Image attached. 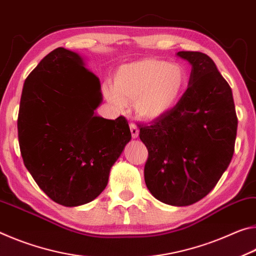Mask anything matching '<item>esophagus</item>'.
Listing matches in <instances>:
<instances>
[{
  "label": "esophagus",
  "instance_id": "34e87169",
  "mask_svg": "<svg viewBox=\"0 0 256 256\" xmlns=\"http://www.w3.org/2000/svg\"><path fill=\"white\" fill-rule=\"evenodd\" d=\"M130 132L132 138H137L138 135H140V130H138L137 126L135 124H130Z\"/></svg>",
  "mask_w": 256,
  "mask_h": 256
}]
</instances>
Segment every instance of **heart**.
I'll return each instance as SVG.
<instances>
[{"mask_svg":"<svg viewBox=\"0 0 256 256\" xmlns=\"http://www.w3.org/2000/svg\"><path fill=\"white\" fill-rule=\"evenodd\" d=\"M186 70L162 60H143L121 66L114 76V86L104 90L106 98L124 110L127 100H135L136 112L145 119H156L177 106L185 90Z\"/></svg>","mask_w":256,"mask_h":256,"instance_id":"b5f03b06","label":"heart"}]
</instances>
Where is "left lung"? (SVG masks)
<instances>
[{
	"label": "left lung",
	"mask_w": 256,
	"mask_h": 256,
	"mask_svg": "<svg viewBox=\"0 0 256 256\" xmlns=\"http://www.w3.org/2000/svg\"><path fill=\"white\" fill-rule=\"evenodd\" d=\"M192 71L188 88L172 110L150 126L140 138L148 150L145 184L154 198L187 206L210 192L232 161L237 116L229 84L212 58L182 51Z\"/></svg>",
	"instance_id": "1"
}]
</instances>
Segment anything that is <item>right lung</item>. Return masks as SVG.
Here are the masks:
<instances>
[{
	"mask_svg": "<svg viewBox=\"0 0 256 256\" xmlns=\"http://www.w3.org/2000/svg\"><path fill=\"white\" fill-rule=\"evenodd\" d=\"M100 79L64 48L48 53L24 84L18 116L22 156L37 185L64 206L90 203L108 185L132 140L127 120L95 114Z\"/></svg>",
	"mask_w": 256,
	"mask_h": 256,
	"instance_id": "add662e5",
	"label": "right lung"
}]
</instances>
